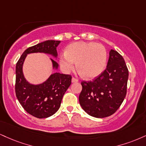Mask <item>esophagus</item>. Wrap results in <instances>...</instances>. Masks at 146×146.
<instances>
[{"instance_id":"obj_1","label":"esophagus","mask_w":146,"mask_h":146,"mask_svg":"<svg viewBox=\"0 0 146 146\" xmlns=\"http://www.w3.org/2000/svg\"><path fill=\"white\" fill-rule=\"evenodd\" d=\"M72 82H73V83H75V82H78V80L77 78H72Z\"/></svg>"}]
</instances>
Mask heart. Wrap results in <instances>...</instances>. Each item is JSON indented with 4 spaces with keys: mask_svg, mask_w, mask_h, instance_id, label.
<instances>
[{
    "mask_svg": "<svg viewBox=\"0 0 146 146\" xmlns=\"http://www.w3.org/2000/svg\"><path fill=\"white\" fill-rule=\"evenodd\" d=\"M108 53L103 45L94 42H75L66 49L65 54L60 56V67L65 73L75 68L85 78L92 79L103 72L107 62Z\"/></svg>",
    "mask_w": 146,
    "mask_h": 146,
    "instance_id": "1",
    "label": "heart"
}]
</instances>
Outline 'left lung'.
I'll return each mask as SVG.
<instances>
[{"mask_svg":"<svg viewBox=\"0 0 146 146\" xmlns=\"http://www.w3.org/2000/svg\"><path fill=\"white\" fill-rule=\"evenodd\" d=\"M129 70L122 56L110 52L107 68L92 81L82 82L81 107L95 117H108L118 110L126 94Z\"/></svg>","mask_w":146,"mask_h":146,"instance_id":"8db88e82","label":"left lung"}]
</instances>
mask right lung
Returning a JSON list of instances; mask_svg holds the SVG:
<instances>
[{"label":"right lung","instance_id":"add662e5","mask_svg":"<svg viewBox=\"0 0 146 146\" xmlns=\"http://www.w3.org/2000/svg\"><path fill=\"white\" fill-rule=\"evenodd\" d=\"M60 41L47 40L30 47L24 51L17 61L15 67V90L22 108L29 114L38 118H45L54 115L60 107L63 95L71 84V75L55 73L51 75L44 83L39 85L29 84L24 78L22 65L27 54L36 52L57 56L56 47ZM52 60L53 67L58 63Z\"/></svg>","mask_w":146,"mask_h":146}]
</instances>
